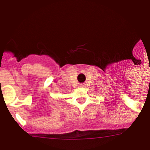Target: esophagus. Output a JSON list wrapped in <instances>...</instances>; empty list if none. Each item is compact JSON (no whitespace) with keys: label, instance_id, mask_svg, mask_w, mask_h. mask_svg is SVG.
Masks as SVG:
<instances>
[{"label":"esophagus","instance_id":"1","mask_svg":"<svg viewBox=\"0 0 150 150\" xmlns=\"http://www.w3.org/2000/svg\"><path fill=\"white\" fill-rule=\"evenodd\" d=\"M79 86L80 87H84V86H85V84H84V83H80Z\"/></svg>","mask_w":150,"mask_h":150}]
</instances>
